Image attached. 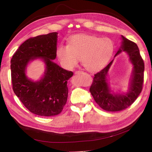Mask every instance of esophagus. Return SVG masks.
<instances>
[{"instance_id":"1","label":"esophagus","mask_w":152,"mask_h":152,"mask_svg":"<svg viewBox=\"0 0 152 152\" xmlns=\"http://www.w3.org/2000/svg\"><path fill=\"white\" fill-rule=\"evenodd\" d=\"M82 73H83V72H82V71H76L75 73H74V74H76V75H77V74H82Z\"/></svg>"}]
</instances>
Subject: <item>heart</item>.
<instances>
[{
  "label": "heart",
  "mask_w": 152,
  "mask_h": 152,
  "mask_svg": "<svg viewBox=\"0 0 152 152\" xmlns=\"http://www.w3.org/2000/svg\"><path fill=\"white\" fill-rule=\"evenodd\" d=\"M114 48V43L109 38L78 34L69 38L68 45H59L56 55L60 64L67 69L76 67L80 58L82 65L86 70L96 72L109 63Z\"/></svg>",
  "instance_id": "heart-1"
}]
</instances>
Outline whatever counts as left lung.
Returning <instances> with one entry per match:
<instances>
[{"label": "left lung", "instance_id": "1", "mask_svg": "<svg viewBox=\"0 0 152 152\" xmlns=\"http://www.w3.org/2000/svg\"><path fill=\"white\" fill-rule=\"evenodd\" d=\"M122 45L116 55L122 51L127 53L131 62L133 66L132 80L129 90L125 94L110 93L107 82V76L112 61L104 68L94 74L90 92L95 102L104 110L110 112L121 111L131 106L142 91L144 76V62L140 55V50L135 43L127 39L122 35Z\"/></svg>", "mask_w": 152, "mask_h": 152}]
</instances>
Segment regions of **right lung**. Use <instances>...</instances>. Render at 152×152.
Wrapping results in <instances>:
<instances>
[{"instance_id":"add662e5","label":"right lung","mask_w":152,"mask_h":152,"mask_svg":"<svg viewBox=\"0 0 152 152\" xmlns=\"http://www.w3.org/2000/svg\"><path fill=\"white\" fill-rule=\"evenodd\" d=\"M58 33L31 37L19 46L11 61L12 90L24 106L33 114L51 117L62 111L67 102V82L73 72L53 61L56 58ZM42 58L46 65L44 78L38 82L28 79L24 72L27 64Z\"/></svg>"}]
</instances>
